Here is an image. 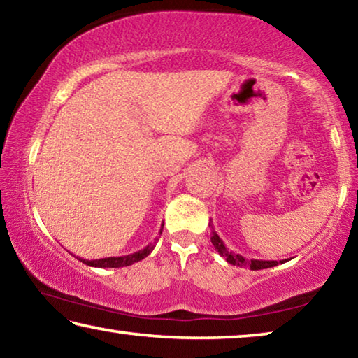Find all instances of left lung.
<instances>
[{
	"label": "left lung",
	"mask_w": 358,
	"mask_h": 358,
	"mask_svg": "<svg viewBox=\"0 0 358 358\" xmlns=\"http://www.w3.org/2000/svg\"><path fill=\"white\" fill-rule=\"evenodd\" d=\"M210 226H211V243H213L215 250L220 252L229 264L237 265V266H250L251 270H264V268H271V266H276L280 262L281 264L286 262V260H280V262H278V260H257V259L248 260L243 256H240V254L229 251L226 245H224V241L220 238V235L215 232L213 224L210 222Z\"/></svg>",
	"instance_id": "obj_1"
}]
</instances>
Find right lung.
<instances>
[{
	"label": "right lung",
	"mask_w": 358,
	"mask_h": 358,
	"mask_svg": "<svg viewBox=\"0 0 358 358\" xmlns=\"http://www.w3.org/2000/svg\"><path fill=\"white\" fill-rule=\"evenodd\" d=\"M162 227H164V222L161 224V230H159V235L162 232ZM157 243V237L155 238L153 243H150L143 248V250L137 251V252H132L128 254V256H120V257H104V259H96V260H88V259H82V257H77L80 262L87 264L90 266H98V268H120V266H128L138 262V260H142L148 256V254L155 250V246Z\"/></svg>",
	"instance_id": "1"
}]
</instances>
